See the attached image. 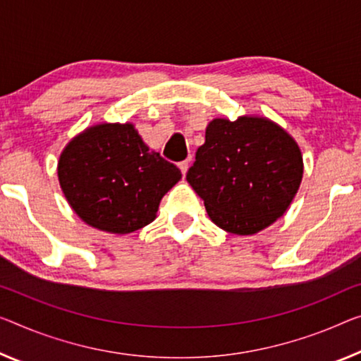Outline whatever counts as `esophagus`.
<instances>
[{"mask_svg":"<svg viewBox=\"0 0 361 361\" xmlns=\"http://www.w3.org/2000/svg\"><path fill=\"white\" fill-rule=\"evenodd\" d=\"M188 159H185V161H182V163H179V169L182 171V174H184V177H185V174H187V171H188Z\"/></svg>","mask_w":361,"mask_h":361,"instance_id":"esophagus-1","label":"esophagus"}]
</instances>
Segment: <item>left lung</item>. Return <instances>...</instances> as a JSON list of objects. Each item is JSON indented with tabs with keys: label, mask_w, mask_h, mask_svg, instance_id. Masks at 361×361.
Wrapping results in <instances>:
<instances>
[{
	"label": "left lung",
	"mask_w": 361,
	"mask_h": 361,
	"mask_svg": "<svg viewBox=\"0 0 361 361\" xmlns=\"http://www.w3.org/2000/svg\"><path fill=\"white\" fill-rule=\"evenodd\" d=\"M302 177V152L289 132L263 116L245 114L207 126L187 182L216 226L252 235L287 212Z\"/></svg>",
	"instance_id": "1"
}]
</instances>
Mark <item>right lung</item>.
<instances>
[{"instance_id":"right-lung-1","label":"right lung","mask_w":361,"mask_h":361,"mask_svg":"<svg viewBox=\"0 0 361 361\" xmlns=\"http://www.w3.org/2000/svg\"><path fill=\"white\" fill-rule=\"evenodd\" d=\"M180 177L179 168L149 149L132 123L87 127L58 161L61 190L74 213L85 224L118 235L152 223Z\"/></svg>"}]
</instances>
